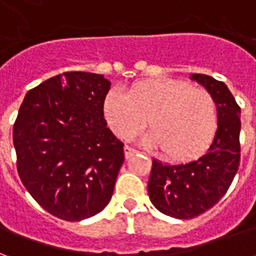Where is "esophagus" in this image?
<instances>
[{"label": "esophagus", "mask_w": 256, "mask_h": 256, "mask_svg": "<svg viewBox=\"0 0 256 256\" xmlns=\"http://www.w3.org/2000/svg\"><path fill=\"white\" fill-rule=\"evenodd\" d=\"M136 154H137V150H134V148H132V146H128V145L124 146V158H126V159H130V158H133Z\"/></svg>", "instance_id": "esophagus-1"}]
</instances>
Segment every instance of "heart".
Here are the masks:
<instances>
[{
  "mask_svg": "<svg viewBox=\"0 0 256 256\" xmlns=\"http://www.w3.org/2000/svg\"><path fill=\"white\" fill-rule=\"evenodd\" d=\"M104 116L119 138L130 140L145 128L144 141L160 146L167 160L189 162L204 154L218 128V106L207 90L172 78H156L133 84L128 94L108 92Z\"/></svg>",
  "mask_w": 256,
  "mask_h": 256,
  "instance_id": "1",
  "label": "heart"
}]
</instances>
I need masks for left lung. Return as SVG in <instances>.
Returning <instances> with one entry per match:
<instances>
[{"instance_id":"8db88e82","label":"left lung","mask_w":256,"mask_h":256,"mask_svg":"<svg viewBox=\"0 0 256 256\" xmlns=\"http://www.w3.org/2000/svg\"><path fill=\"white\" fill-rule=\"evenodd\" d=\"M190 79L204 86L218 106V128L208 150L196 160L163 164L152 160L148 194L163 214L190 220L218 203L240 164V106L224 82L204 74Z\"/></svg>"}]
</instances>
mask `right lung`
<instances>
[{
  "label": "right lung",
  "instance_id": "obj_1",
  "mask_svg": "<svg viewBox=\"0 0 256 256\" xmlns=\"http://www.w3.org/2000/svg\"><path fill=\"white\" fill-rule=\"evenodd\" d=\"M104 75L64 72L27 92L14 124L16 166L32 198L60 220H86L110 203L124 154L106 128Z\"/></svg>",
  "mask_w": 256,
  "mask_h": 256
}]
</instances>
